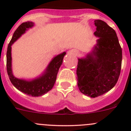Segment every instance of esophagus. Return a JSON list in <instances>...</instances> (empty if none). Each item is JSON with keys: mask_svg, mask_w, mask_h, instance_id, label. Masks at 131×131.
Instances as JSON below:
<instances>
[{"mask_svg": "<svg viewBox=\"0 0 131 131\" xmlns=\"http://www.w3.org/2000/svg\"><path fill=\"white\" fill-rule=\"evenodd\" d=\"M68 54L70 55H75V56H77L79 54V52L75 49H72L70 51H68Z\"/></svg>", "mask_w": 131, "mask_h": 131, "instance_id": "obj_1", "label": "esophagus"}]
</instances>
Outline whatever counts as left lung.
<instances>
[{"label":"left lung","instance_id":"8db88e82","mask_svg":"<svg viewBox=\"0 0 131 131\" xmlns=\"http://www.w3.org/2000/svg\"><path fill=\"white\" fill-rule=\"evenodd\" d=\"M97 39L93 51L78 59V87L82 93L96 97L112 89L119 78L122 51L115 31L100 19L94 21Z\"/></svg>","mask_w":131,"mask_h":131}]
</instances>
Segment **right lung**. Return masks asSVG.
Wrapping results in <instances>:
<instances>
[{"mask_svg":"<svg viewBox=\"0 0 131 131\" xmlns=\"http://www.w3.org/2000/svg\"><path fill=\"white\" fill-rule=\"evenodd\" d=\"M34 23L31 21L23 23L14 31L11 40L9 42L7 51V72L10 82L14 87L21 92L33 97L41 96L52 89L55 82L59 68H60L64 56L66 52H64L58 55L52 59L46 71L42 76L31 81H26L23 79L16 78L13 75L11 69V46L21 35L25 32L29 28H31Z\"/></svg>","mask_w":131,"mask_h":131,"instance_id":"obj_1","label":"right lung"}]
</instances>
